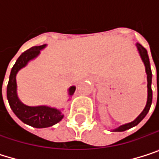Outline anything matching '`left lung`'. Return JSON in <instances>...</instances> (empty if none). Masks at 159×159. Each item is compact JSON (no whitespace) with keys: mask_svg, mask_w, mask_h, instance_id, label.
I'll use <instances>...</instances> for the list:
<instances>
[{"mask_svg":"<svg viewBox=\"0 0 159 159\" xmlns=\"http://www.w3.org/2000/svg\"><path fill=\"white\" fill-rule=\"evenodd\" d=\"M136 47L139 51V54L141 56V59L143 61L144 67H145V73L147 75V101H146V105L143 109V111L141 112V114L132 122L123 124L116 129L113 130V132H123L126 131L132 127L136 126L143 118L146 116V114L148 113V111L150 110L151 104H152V97H153V93H152V88H151V84H152V72H151V68H150V61H149V57L147 54V50L143 48V46L139 43H136Z\"/></svg>","mask_w":159,"mask_h":159,"instance_id":"1","label":"left lung"}]
</instances>
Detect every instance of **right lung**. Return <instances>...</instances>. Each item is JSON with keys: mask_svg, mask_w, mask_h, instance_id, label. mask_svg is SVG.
<instances>
[{"mask_svg": "<svg viewBox=\"0 0 159 159\" xmlns=\"http://www.w3.org/2000/svg\"><path fill=\"white\" fill-rule=\"evenodd\" d=\"M46 47L45 45L35 46L23 52L19 58L17 59L15 65L12 68L9 82L7 85V99L9 105L17 116L19 120H21L24 123L28 124L35 128H47L50 127L59 121H61L63 118L61 111L55 108H51L48 106H37L30 107L26 106L21 102L17 96V84H16V75L19 70L26 66L28 61L37 58L40 50ZM69 96H73L75 91V86H71L69 88Z\"/></svg>", "mask_w": 159, "mask_h": 159, "instance_id": "right-lung-1", "label": "right lung"}]
</instances>
